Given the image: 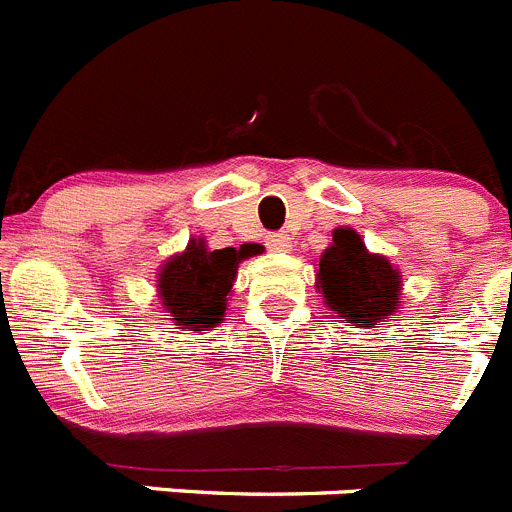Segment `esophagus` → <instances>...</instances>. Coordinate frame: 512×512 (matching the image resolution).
<instances>
[{"label": "esophagus", "instance_id": "1", "mask_svg": "<svg viewBox=\"0 0 512 512\" xmlns=\"http://www.w3.org/2000/svg\"><path fill=\"white\" fill-rule=\"evenodd\" d=\"M267 247H270L273 252H288L290 247H293V237L285 232H275L267 237Z\"/></svg>", "mask_w": 512, "mask_h": 512}]
</instances>
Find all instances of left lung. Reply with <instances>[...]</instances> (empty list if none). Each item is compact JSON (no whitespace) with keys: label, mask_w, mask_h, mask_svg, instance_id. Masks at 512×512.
<instances>
[{"label":"left lung","mask_w":512,"mask_h":512,"mask_svg":"<svg viewBox=\"0 0 512 512\" xmlns=\"http://www.w3.org/2000/svg\"><path fill=\"white\" fill-rule=\"evenodd\" d=\"M316 290L329 311L354 329H375L403 303V275L385 255L365 247L357 229L336 227L316 262Z\"/></svg>","instance_id":"8db88e82"}]
</instances>
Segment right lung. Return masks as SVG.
<instances>
[{"label":"right lung","mask_w":512,"mask_h":512,"mask_svg":"<svg viewBox=\"0 0 512 512\" xmlns=\"http://www.w3.org/2000/svg\"><path fill=\"white\" fill-rule=\"evenodd\" d=\"M260 255V245L211 250L204 237L188 239L158 270V298L181 331H211L224 321L239 262Z\"/></svg>","instance_id":"add662e5"}]
</instances>
